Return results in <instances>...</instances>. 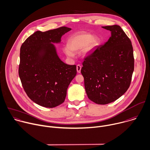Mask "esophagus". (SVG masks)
I'll return each instance as SVG.
<instances>
[{"mask_svg": "<svg viewBox=\"0 0 150 150\" xmlns=\"http://www.w3.org/2000/svg\"><path fill=\"white\" fill-rule=\"evenodd\" d=\"M81 66L80 64H78L77 66V73H80L81 72Z\"/></svg>", "mask_w": 150, "mask_h": 150, "instance_id": "1", "label": "esophagus"}]
</instances>
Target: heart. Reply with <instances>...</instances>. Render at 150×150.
<instances>
[{
  "label": "heart",
  "mask_w": 150,
  "mask_h": 150,
  "mask_svg": "<svg viewBox=\"0 0 150 150\" xmlns=\"http://www.w3.org/2000/svg\"><path fill=\"white\" fill-rule=\"evenodd\" d=\"M98 45V41L94 38L91 34L86 32L77 33L71 36L67 42V47L64 48L66 54L69 57H73V52L81 50L84 55H88Z\"/></svg>",
  "instance_id": "1"
}]
</instances>
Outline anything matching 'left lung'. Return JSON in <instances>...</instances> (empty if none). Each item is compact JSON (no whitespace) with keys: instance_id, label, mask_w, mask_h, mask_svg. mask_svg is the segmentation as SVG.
Wrapping results in <instances>:
<instances>
[{"instance_id":"left-lung-1","label":"left lung","mask_w":150,"mask_h":150,"mask_svg":"<svg viewBox=\"0 0 150 150\" xmlns=\"http://www.w3.org/2000/svg\"><path fill=\"white\" fill-rule=\"evenodd\" d=\"M111 37L84 58L81 70L88 99L99 105L115 101L128 89L134 70L133 48L120 26H102Z\"/></svg>"}]
</instances>
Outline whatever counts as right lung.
Returning <instances> with one entry per match:
<instances>
[{"instance_id":"right-lung-1","label":"right lung","mask_w":150,"mask_h":150,"mask_svg":"<svg viewBox=\"0 0 150 150\" xmlns=\"http://www.w3.org/2000/svg\"><path fill=\"white\" fill-rule=\"evenodd\" d=\"M71 29L62 26L36 31L21 47L19 76L22 85L27 96L41 106L51 108L63 103L77 74L76 66L63 62L51 43L60 42Z\"/></svg>"}]
</instances>
